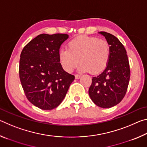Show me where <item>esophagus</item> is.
Segmentation results:
<instances>
[{
    "label": "esophagus",
    "mask_w": 147,
    "mask_h": 147,
    "mask_svg": "<svg viewBox=\"0 0 147 147\" xmlns=\"http://www.w3.org/2000/svg\"><path fill=\"white\" fill-rule=\"evenodd\" d=\"M74 76H75L76 79H79L81 77V75H80V74H75Z\"/></svg>",
    "instance_id": "obj_1"
}]
</instances>
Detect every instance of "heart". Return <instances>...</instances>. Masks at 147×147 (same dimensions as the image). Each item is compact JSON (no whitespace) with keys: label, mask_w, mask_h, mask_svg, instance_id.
<instances>
[{"label":"heart","mask_w":147,"mask_h":147,"mask_svg":"<svg viewBox=\"0 0 147 147\" xmlns=\"http://www.w3.org/2000/svg\"><path fill=\"white\" fill-rule=\"evenodd\" d=\"M110 55V45L105 39L80 36L69 42L67 49L59 51V60L67 73H71L80 63L81 72L98 73L108 65Z\"/></svg>","instance_id":"b5f03b06"}]
</instances>
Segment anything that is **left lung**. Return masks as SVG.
<instances>
[{"label":"left lung","mask_w":147,"mask_h":147,"mask_svg":"<svg viewBox=\"0 0 147 147\" xmlns=\"http://www.w3.org/2000/svg\"><path fill=\"white\" fill-rule=\"evenodd\" d=\"M98 34L109 43L111 55L102 73L92 78L89 94L96 106L109 108L118 104L125 95L130 78V65L125 48L115 36L106 32Z\"/></svg>","instance_id":"1"}]
</instances>
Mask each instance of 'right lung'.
<instances>
[{"mask_svg":"<svg viewBox=\"0 0 147 147\" xmlns=\"http://www.w3.org/2000/svg\"><path fill=\"white\" fill-rule=\"evenodd\" d=\"M64 34H42L24 47L19 61V78L26 98L35 106L51 110L61 104L74 76L62 68L59 60Z\"/></svg>","mask_w":147,"mask_h":147,"instance_id":"obj_1","label":"right lung"}]
</instances>
